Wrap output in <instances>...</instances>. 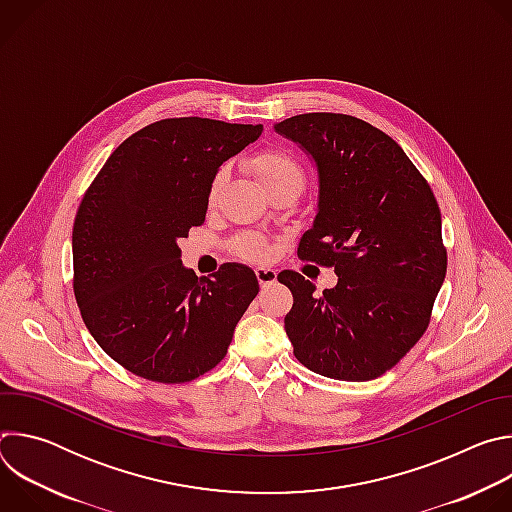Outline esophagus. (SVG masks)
Listing matches in <instances>:
<instances>
[{
	"label": "esophagus",
	"instance_id": "obj_1",
	"mask_svg": "<svg viewBox=\"0 0 512 512\" xmlns=\"http://www.w3.org/2000/svg\"><path fill=\"white\" fill-rule=\"evenodd\" d=\"M255 275H257V281L261 287H267V285L275 283V279H277V273L271 267H257Z\"/></svg>",
	"mask_w": 512,
	"mask_h": 512
}]
</instances>
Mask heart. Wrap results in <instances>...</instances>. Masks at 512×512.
<instances>
[{
  "label": "heart",
  "mask_w": 512,
  "mask_h": 512,
  "mask_svg": "<svg viewBox=\"0 0 512 512\" xmlns=\"http://www.w3.org/2000/svg\"><path fill=\"white\" fill-rule=\"evenodd\" d=\"M249 168L257 176V180L265 186L267 192H271L275 188H285V186H294V188L302 190L306 184V170H304L302 162L285 148H271V150L257 154L249 162ZM223 182H225V174L218 172L208 190L210 206L216 204L218 198H221ZM235 251L245 261L263 263L271 257L273 247L257 235H241L235 241Z\"/></svg>",
  "instance_id": "b5f03b06"
}]
</instances>
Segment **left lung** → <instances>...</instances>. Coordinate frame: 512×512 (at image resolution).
<instances>
[{"label":"left lung","mask_w":512,"mask_h":512,"mask_svg":"<svg viewBox=\"0 0 512 512\" xmlns=\"http://www.w3.org/2000/svg\"><path fill=\"white\" fill-rule=\"evenodd\" d=\"M275 131L318 168V214L298 257L338 275L320 296L298 271L277 275L294 296L285 316L294 354L330 379H377L429 326L448 269L440 206L399 143L367 121L304 113Z\"/></svg>","instance_id":"1"}]
</instances>
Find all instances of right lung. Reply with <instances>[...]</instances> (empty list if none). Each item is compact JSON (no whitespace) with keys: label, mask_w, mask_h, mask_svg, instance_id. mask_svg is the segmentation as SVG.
Returning <instances> with one entry per match:
<instances>
[{"label":"right lung","mask_w":512,"mask_h":512,"mask_svg":"<svg viewBox=\"0 0 512 512\" xmlns=\"http://www.w3.org/2000/svg\"><path fill=\"white\" fill-rule=\"evenodd\" d=\"M261 131L162 119L129 135L87 188L72 227V289L91 336L129 373L176 385L225 358L259 281L239 263L198 279L178 241L204 223L221 164Z\"/></svg>","instance_id":"obj_1"}]
</instances>
